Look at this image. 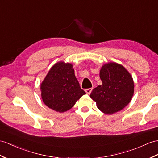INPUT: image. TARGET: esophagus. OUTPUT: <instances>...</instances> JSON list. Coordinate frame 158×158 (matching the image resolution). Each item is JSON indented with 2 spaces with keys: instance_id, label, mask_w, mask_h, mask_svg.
Listing matches in <instances>:
<instances>
[{
  "instance_id": "1",
  "label": "esophagus",
  "mask_w": 158,
  "mask_h": 158,
  "mask_svg": "<svg viewBox=\"0 0 158 158\" xmlns=\"http://www.w3.org/2000/svg\"><path fill=\"white\" fill-rule=\"evenodd\" d=\"M92 88H88V89H86V90H85V92H86V94H90V92H92Z\"/></svg>"
}]
</instances>
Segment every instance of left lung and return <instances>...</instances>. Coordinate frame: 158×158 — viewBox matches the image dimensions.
<instances>
[{
	"label": "left lung",
	"instance_id": "1",
	"mask_svg": "<svg viewBox=\"0 0 158 158\" xmlns=\"http://www.w3.org/2000/svg\"><path fill=\"white\" fill-rule=\"evenodd\" d=\"M99 75L102 84L94 88L90 95L98 109L106 114L123 109L134 94L132 76L125 67L115 62L104 64Z\"/></svg>",
	"mask_w": 158,
	"mask_h": 158
}]
</instances>
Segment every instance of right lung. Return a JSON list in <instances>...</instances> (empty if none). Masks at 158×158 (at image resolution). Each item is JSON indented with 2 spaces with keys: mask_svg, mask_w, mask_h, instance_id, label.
I'll return each instance as SVG.
<instances>
[{
  "mask_svg": "<svg viewBox=\"0 0 158 158\" xmlns=\"http://www.w3.org/2000/svg\"><path fill=\"white\" fill-rule=\"evenodd\" d=\"M41 96L45 105L56 112L72 109L86 94L80 86L73 65L60 61L50 68L41 83Z\"/></svg>",
  "mask_w": 158,
  "mask_h": 158,
  "instance_id": "add662e5",
  "label": "right lung"
}]
</instances>
